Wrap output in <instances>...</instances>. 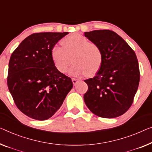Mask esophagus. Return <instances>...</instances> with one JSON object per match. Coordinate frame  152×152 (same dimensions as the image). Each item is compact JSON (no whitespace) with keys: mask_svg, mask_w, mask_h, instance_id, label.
<instances>
[{"mask_svg":"<svg viewBox=\"0 0 152 152\" xmlns=\"http://www.w3.org/2000/svg\"><path fill=\"white\" fill-rule=\"evenodd\" d=\"M72 83H73L74 85H76V84L78 83V82L79 81V79H78V78H72Z\"/></svg>","mask_w":152,"mask_h":152,"instance_id":"34e87169","label":"esophagus"}]
</instances>
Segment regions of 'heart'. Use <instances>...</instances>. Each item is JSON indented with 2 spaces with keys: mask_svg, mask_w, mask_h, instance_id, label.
<instances>
[{
  "mask_svg": "<svg viewBox=\"0 0 152 152\" xmlns=\"http://www.w3.org/2000/svg\"><path fill=\"white\" fill-rule=\"evenodd\" d=\"M62 47L54 46L50 55L54 66L61 73H65L71 64L74 65L69 73L74 76L87 74L92 76L98 72L103 61V53L101 48L96 43L89 42L80 34H72L63 39Z\"/></svg>",
  "mask_w": 152,
  "mask_h": 152,
  "instance_id": "heart-1",
  "label": "heart"
}]
</instances>
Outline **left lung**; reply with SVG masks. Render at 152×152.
Wrapping results in <instances>:
<instances>
[{
    "mask_svg": "<svg viewBox=\"0 0 152 152\" xmlns=\"http://www.w3.org/2000/svg\"><path fill=\"white\" fill-rule=\"evenodd\" d=\"M85 36L101 48L103 61L96 76L85 80L88 90L84 100L97 116L119 117L130 108L139 87L140 72L137 56L114 31L96 30L85 32Z\"/></svg>",
    "mask_w": 152,
    "mask_h": 152,
    "instance_id": "left-lung-1",
    "label": "left lung"
}]
</instances>
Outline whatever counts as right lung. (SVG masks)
<instances>
[{
  "label": "right lung",
  "mask_w": 152,
  "mask_h": 152,
  "mask_svg": "<svg viewBox=\"0 0 152 152\" xmlns=\"http://www.w3.org/2000/svg\"><path fill=\"white\" fill-rule=\"evenodd\" d=\"M68 33H33L11 54L9 90L18 109L31 118L51 117L73 87L72 79L56 69L50 55L52 48Z\"/></svg>",
  "instance_id": "obj_1"
}]
</instances>
